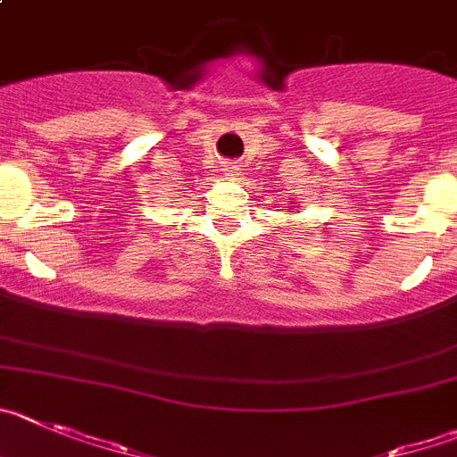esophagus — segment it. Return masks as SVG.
Returning <instances> with one entry per match:
<instances>
[{
    "mask_svg": "<svg viewBox=\"0 0 457 457\" xmlns=\"http://www.w3.org/2000/svg\"><path fill=\"white\" fill-rule=\"evenodd\" d=\"M236 171H237V165H233V162H226L224 165L226 177H236Z\"/></svg>",
    "mask_w": 457,
    "mask_h": 457,
    "instance_id": "1",
    "label": "esophagus"
}]
</instances>
